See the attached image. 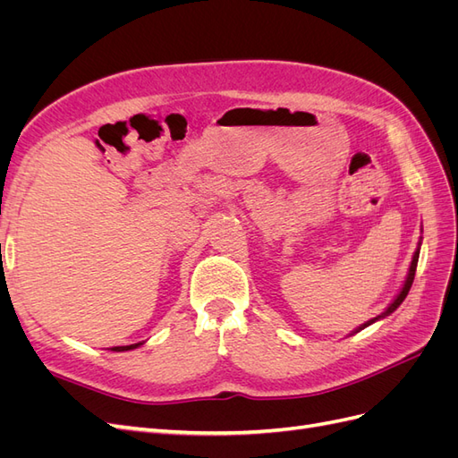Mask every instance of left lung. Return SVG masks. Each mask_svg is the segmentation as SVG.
<instances>
[{
  "mask_svg": "<svg viewBox=\"0 0 458 458\" xmlns=\"http://www.w3.org/2000/svg\"><path fill=\"white\" fill-rule=\"evenodd\" d=\"M419 254H420V248H417V252H414V256H412V261H411V267H409V275H407V281H405V284H403V288H401V293L397 294V298L390 303V306H387V310L382 313V315H378V317H374V318H370V321H367L365 325H361L359 327L355 332H359V330H363L365 327H369V325H372L374 321H378V318H382V317H386V315H390V313H394L401 303H403V300L407 298V294H409V290H411V286H412V281H414V273H417V263H419Z\"/></svg>",
  "mask_w": 458,
  "mask_h": 458,
  "instance_id": "left-lung-1",
  "label": "left lung"
}]
</instances>
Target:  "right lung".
<instances>
[{
  "mask_svg": "<svg viewBox=\"0 0 458 458\" xmlns=\"http://www.w3.org/2000/svg\"><path fill=\"white\" fill-rule=\"evenodd\" d=\"M140 345H141V342L140 344H131V345H116V348H113V352H128V350L140 348Z\"/></svg>",
  "mask_w": 458,
  "mask_h": 458,
  "instance_id": "add662e5",
  "label": "right lung"
}]
</instances>
